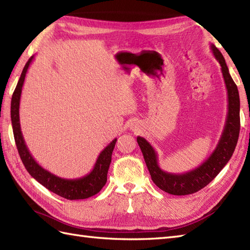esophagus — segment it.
Returning <instances> with one entry per match:
<instances>
[{
	"label": "esophagus",
	"mask_w": 250,
	"mask_h": 250,
	"mask_svg": "<svg viewBox=\"0 0 250 250\" xmlns=\"http://www.w3.org/2000/svg\"><path fill=\"white\" fill-rule=\"evenodd\" d=\"M134 131H135V132H136V126H135V129H134Z\"/></svg>",
	"instance_id": "obj_1"
}]
</instances>
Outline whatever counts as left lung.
I'll return each mask as SVG.
<instances>
[{
    "label": "left lung",
    "instance_id": "8db88e82",
    "mask_svg": "<svg viewBox=\"0 0 250 250\" xmlns=\"http://www.w3.org/2000/svg\"><path fill=\"white\" fill-rule=\"evenodd\" d=\"M210 49L221 66L228 94V113L226 124L220 140L211 155L192 171L183 174H173L163 171L158 164V155L153 147L144 137L137 136V143L144 156L152 182L161 190L174 195H187L194 193L208 185L229 162L237 144L240 134V94L235 83L229 73V68L221 52L215 45Z\"/></svg>",
    "mask_w": 250,
    "mask_h": 250
}]
</instances>
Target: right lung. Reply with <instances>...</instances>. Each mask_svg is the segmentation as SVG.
Segmentation results:
<instances>
[{
  "mask_svg": "<svg viewBox=\"0 0 250 250\" xmlns=\"http://www.w3.org/2000/svg\"><path fill=\"white\" fill-rule=\"evenodd\" d=\"M33 59L34 56H32L24 65L22 73H21V76L19 78V82L13 93L12 104H10V117H12L15 142L16 145H17V149L21 158V161H22L26 171L29 172L31 176L36 179L41 185H43L45 188L50 190L51 192L60 195L66 200L88 199L90 196L100 192V190L104 187L106 182H107V172L111 161V153H113L117 139L111 141L109 144L101 151L97 161H95L92 171L81 178H62L50 173L49 171H47L44 167H42L40 164L36 162L35 159L32 157L28 147L25 145L22 132H21L20 128L19 119L21 91H22L26 72H28V68L31 64V62L33 61Z\"/></svg>",
  "mask_w": 250,
  "mask_h": 250,
  "instance_id": "right-lung-1",
  "label": "right lung"
}]
</instances>
